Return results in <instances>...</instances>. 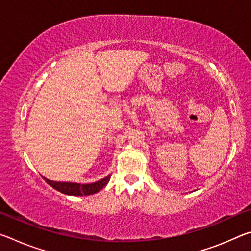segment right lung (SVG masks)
<instances>
[{"instance_id": "add662e5", "label": "right lung", "mask_w": 251, "mask_h": 251, "mask_svg": "<svg viewBox=\"0 0 251 251\" xmlns=\"http://www.w3.org/2000/svg\"><path fill=\"white\" fill-rule=\"evenodd\" d=\"M109 178L110 177L107 176L100 181L93 182V184H86V185L76 184V182H58V181L46 179V178H44V179L50 186H52L54 189H56L63 194L72 195V196H83V195L84 196H86V195H92L100 192L103 187L107 185V182L109 181Z\"/></svg>"}]
</instances>
